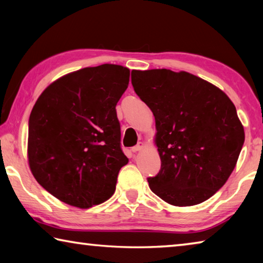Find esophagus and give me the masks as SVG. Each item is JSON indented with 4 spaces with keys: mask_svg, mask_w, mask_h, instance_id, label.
<instances>
[{
    "mask_svg": "<svg viewBox=\"0 0 263 263\" xmlns=\"http://www.w3.org/2000/svg\"><path fill=\"white\" fill-rule=\"evenodd\" d=\"M142 147H144V142H141V141H139L138 142V144L135 146V147H132V152H138V151H140Z\"/></svg>",
    "mask_w": 263,
    "mask_h": 263,
    "instance_id": "obj_1",
    "label": "esophagus"
}]
</instances>
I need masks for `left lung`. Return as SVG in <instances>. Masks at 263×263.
<instances>
[{
	"label": "left lung",
	"instance_id": "1",
	"mask_svg": "<svg viewBox=\"0 0 263 263\" xmlns=\"http://www.w3.org/2000/svg\"><path fill=\"white\" fill-rule=\"evenodd\" d=\"M131 81L155 118L161 169L147 179L151 190L175 206L206 201L228 181L245 141L232 101L186 72L132 70Z\"/></svg>",
	"mask_w": 263,
	"mask_h": 263
}]
</instances>
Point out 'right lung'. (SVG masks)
<instances>
[{
    "mask_svg": "<svg viewBox=\"0 0 263 263\" xmlns=\"http://www.w3.org/2000/svg\"><path fill=\"white\" fill-rule=\"evenodd\" d=\"M128 80L130 69L119 65L82 68L51 83L35 102L29 119L30 169L61 202L88 209L114 195L128 162L116 112Z\"/></svg>",
    "mask_w": 263,
    "mask_h": 263,
    "instance_id": "right-lung-1",
    "label": "right lung"
}]
</instances>
